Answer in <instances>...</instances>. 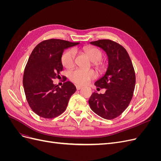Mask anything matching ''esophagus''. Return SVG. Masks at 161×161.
Listing matches in <instances>:
<instances>
[{"label":"esophagus","mask_w":161,"mask_h":161,"mask_svg":"<svg viewBox=\"0 0 161 161\" xmlns=\"http://www.w3.org/2000/svg\"><path fill=\"white\" fill-rule=\"evenodd\" d=\"M76 89L77 90H80V89H81L82 88V86H81L80 85H76Z\"/></svg>","instance_id":"34e87169"}]
</instances>
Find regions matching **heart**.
Here are the masks:
<instances>
[{
    "label": "heart",
    "mask_w": 161,
    "mask_h": 161,
    "mask_svg": "<svg viewBox=\"0 0 161 161\" xmlns=\"http://www.w3.org/2000/svg\"><path fill=\"white\" fill-rule=\"evenodd\" d=\"M85 52L89 59L92 62H97L101 60L102 57L101 52L97 48L87 47L85 49ZM76 57V50L75 49H69L66 50L62 56V64L66 69H72L75 66ZM96 77V73L92 70L75 69L72 70L70 74V78L72 81L79 85H85L89 83Z\"/></svg>",
    "instance_id": "heart-1"
}]
</instances>
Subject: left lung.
Returning <instances> with one entry per match:
<instances>
[{"mask_svg": "<svg viewBox=\"0 0 161 161\" xmlns=\"http://www.w3.org/2000/svg\"><path fill=\"white\" fill-rule=\"evenodd\" d=\"M91 44L103 49L108 57L105 75L95 82L98 89H105L104 94L94 92L89 103L96 114L106 119L120 115L132 99L136 76L128 53L119 43L110 40L91 42Z\"/></svg>", "mask_w": 161, "mask_h": 161, "instance_id": "1", "label": "left lung"}]
</instances>
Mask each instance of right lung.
<instances>
[{
    "label": "right lung",
    "instance_id": "add662e5",
    "mask_svg": "<svg viewBox=\"0 0 161 161\" xmlns=\"http://www.w3.org/2000/svg\"><path fill=\"white\" fill-rule=\"evenodd\" d=\"M79 43L50 39L37 44L29 58L23 75L24 91L31 109L42 118L52 119L62 114L75 92L76 86L71 82L59 87L53 80L60 77L64 49Z\"/></svg>",
    "mask_w": 161,
    "mask_h": 161
}]
</instances>
